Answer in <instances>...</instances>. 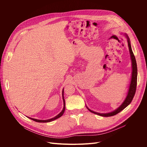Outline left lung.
<instances>
[{"mask_svg":"<svg viewBox=\"0 0 147 147\" xmlns=\"http://www.w3.org/2000/svg\"><path fill=\"white\" fill-rule=\"evenodd\" d=\"M124 35V36L127 38V42H128V47H129V49L130 52V57H131V66H132V72H131V81H130V86L128 90L127 94L126 97H125L124 100L123 102L121 104V105L117 108L116 109L115 111L109 112V113H100L98 112H94L91 109H90L86 105L87 108L92 113L103 116V117H109V116H114L119 112H120L121 111H123L124 108H126L129 105L131 102L134 96L136 93V87H137V63H136V60L135 58V56L134 55V53L133 52L131 47V44H130V40L129 36L126 34H122Z\"/></svg>","mask_w":147,"mask_h":147,"instance_id":"left-lung-1","label":"left lung"}]
</instances>
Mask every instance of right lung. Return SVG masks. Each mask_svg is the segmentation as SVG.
I'll return each mask as SVG.
<instances>
[{
	"label": "right lung",
	"mask_w": 147,
	"mask_h": 147,
	"mask_svg": "<svg viewBox=\"0 0 147 147\" xmlns=\"http://www.w3.org/2000/svg\"><path fill=\"white\" fill-rule=\"evenodd\" d=\"M63 94H64V88L63 89V91H62V97H63V110L61 111V112H60L57 116H56L55 117L52 118V119H47V120H39V119H34V118H31V117H27L28 118H30V119L35 121H36V122H39V123H47V122H50V121H53L59 117H60L65 112V99H64V96H63Z\"/></svg>",
	"instance_id": "add662e5"
}]
</instances>
